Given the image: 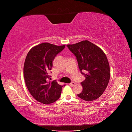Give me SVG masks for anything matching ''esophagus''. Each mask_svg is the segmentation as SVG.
Wrapping results in <instances>:
<instances>
[{
	"mask_svg": "<svg viewBox=\"0 0 132 132\" xmlns=\"http://www.w3.org/2000/svg\"><path fill=\"white\" fill-rule=\"evenodd\" d=\"M75 83L74 82H71L69 84V85L70 86H74L75 85Z\"/></svg>",
	"mask_w": 132,
	"mask_h": 132,
	"instance_id": "1",
	"label": "esophagus"
}]
</instances>
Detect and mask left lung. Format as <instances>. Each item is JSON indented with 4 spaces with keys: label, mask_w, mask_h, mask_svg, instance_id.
<instances>
[{
    "label": "left lung",
    "mask_w": 132,
    "mask_h": 132,
    "mask_svg": "<svg viewBox=\"0 0 132 132\" xmlns=\"http://www.w3.org/2000/svg\"><path fill=\"white\" fill-rule=\"evenodd\" d=\"M67 47L77 58L81 73L85 79L81 82L82 91L78 96L86 101L100 97L110 78L109 61L103 51L89 41H82ZM85 71L86 74L83 72Z\"/></svg>",
    "instance_id": "8db88e82"
}]
</instances>
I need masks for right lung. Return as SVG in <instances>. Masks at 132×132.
I'll use <instances>...</instances> for the list:
<instances>
[{"label":"right lung","instance_id":"right-lung-1","mask_svg":"<svg viewBox=\"0 0 132 132\" xmlns=\"http://www.w3.org/2000/svg\"><path fill=\"white\" fill-rule=\"evenodd\" d=\"M65 46L42 43L32 48L27 54L23 66L26 85L33 97L43 104L56 101L64 86L55 81H48L47 79L51 77L49 73L54 58Z\"/></svg>","mask_w":132,"mask_h":132}]
</instances>
